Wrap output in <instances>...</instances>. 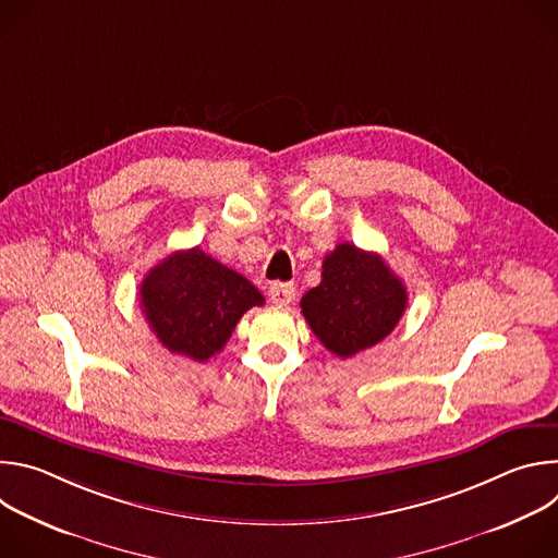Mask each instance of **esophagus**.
<instances>
[{
  "instance_id": "obj_1",
  "label": "esophagus",
  "mask_w": 558,
  "mask_h": 558,
  "mask_svg": "<svg viewBox=\"0 0 558 558\" xmlns=\"http://www.w3.org/2000/svg\"><path fill=\"white\" fill-rule=\"evenodd\" d=\"M269 298L278 306H287L295 298V287L291 282H274L269 287Z\"/></svg>"
}]
</instances>
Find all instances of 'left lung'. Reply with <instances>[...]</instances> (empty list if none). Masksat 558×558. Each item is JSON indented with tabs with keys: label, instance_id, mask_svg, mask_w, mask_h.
<instances>
[{
	"label": "left lung",
	"instance_id": "left-lung-1",
	"mask_svg": "<svg viewBox=\"0 0 558 558\" xmlns=\"http://www.w3.org/2000/svg\"><path fill=\"white\" fill-rule=\"evenodd\" d=\"M409 293L379 254L340 243L323 263V280L302 300L315 338L338 357L381 342L400 323Z\"/></svg>",
	"mask_w": 558,
	"mask_h": 558
}]
</instances>
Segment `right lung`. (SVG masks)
<instances>
[{"mask_svg":"<svg viewBox=\"0 0 558 558\" xmlns=\"http://www.w3.org/2000/svg\"><path fill=\"white\" fill-rule=\"evenodd\" d=\"M263 293L201 247L174 252L141 282L145 320L168 351L194 362L214 357L243 313L263 306Z\"/></svg>","mask_w":558,"mask_h":558,"instance_id":"obj_1","label":"right lung"}]
</instances>
